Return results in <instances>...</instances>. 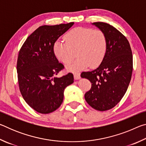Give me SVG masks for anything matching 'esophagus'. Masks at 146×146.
<instances>
[{
	"mask_svg": "<svg viewBox=\"0 0 146 146\" xmlns=\"http://www.w3.org/2000/svg\"><path fill=\"white\" fill-rule=\"evenodd\" d=\"M73 75H74V78H75V80H78V79L80 78V73L75 72V73H74Z\"/></svg>",
	"mask_w": 146,
	"mask_h": 146,
	"instance_id": "obj_1",
	"label": "esophagus"
}]
</instances>
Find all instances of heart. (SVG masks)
Masks as SVG:
<instances>
[{"instance_id":"b5f03b06","label":"heart","mask_w":146,"mask_h":146,"mask_svg":"<svg viewBox=\"0 0 146 146\" xmlns=\"http://www.w3.org/2000/svg\"><path fill=\"white\" fill-rule=\"evenodd\" d=\"M64 40L55 42L53 51L56 58L64 64L70 63L76 53L78 58L68 65L69 70H80L88 66L96 68L105 58L108 40L105 33L100 29L77 27L69 31Z\"/></svg>"}]
</instances>
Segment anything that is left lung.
<instances>
[{
	"instance_id": "left-lung-1",
	"label": "left lung",
	"mask_w": 146,
	"mask_h": 146,
	"mask_svg": "<svg viewBox=\"0 0 146 146\" xmlns=\"http://www.w3.org/2000/svg\"><path fill=\"white\" fill-rule=\"evenodd\" d=\"M93 24L105 33L107 52L99 67L80 76L92 83L84 95L86 102L95 110L104 111L114 108L126 92L132 76L133 55L129 41L115 28L100 22Z\"/></svg>"
}]
</instances>
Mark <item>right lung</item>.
Segmentation results:
<instances>
[{
	"mask_svg": "<svg viewBox=\"0 0 146 146\" xmlns=\"http://www.w3.org/2000/svg\"><path fill=\"white\" fill-rule=\"evenodd\" d=\"M73 24L39 27L19 51L17 64L19 90L26 103L40 113L48 114L60 107L64 89L74 82L71 73L56 77L64 66L58 62L53 51L56 40Z\"/></svg>",
	"mask_w": 146,
	"mask_h": 146,
	"instance_id": "obj_1",
	"label": "right lung"
}]
</instances>
